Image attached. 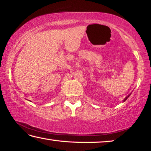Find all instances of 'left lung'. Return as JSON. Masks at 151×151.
<instances>
[{"label":"left lung","mask_w":151,"mask_h":151,"mask_svg":"<svg viewBox=\"0 0 151 151\" xmlns=\"http://www.w3.org/2000/svg\"><path fill=\"white\" fill-rule=\"evenodd\" d=\"M129 95H130V94H129ZM129 95H128V96H127L126 97V98H125V99L124 100V101H126V100L127 99V98H128V97L129 96Z\"/></svg>","instance_id":"left-lung-1"}]
</instances>
